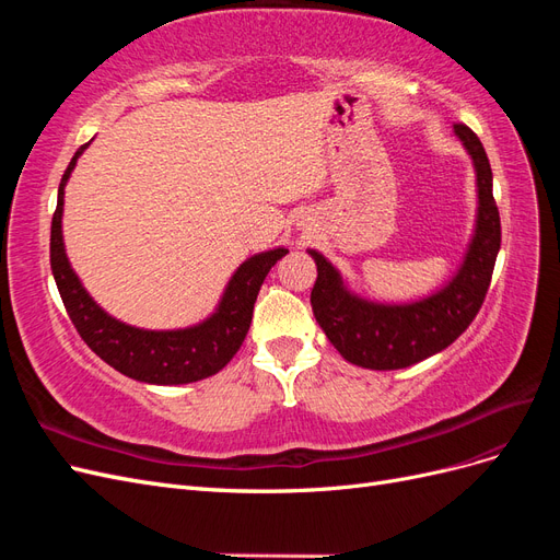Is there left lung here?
<instances>
[{
	"instance_id": "1",
	"label": "left lung",
	"mask_w": 560,
	"mask_h": 560,
	"mask_svg": "<svg viewBox=\"0 0 560 560\" xmlns=\"http://www.w3.org/2000/svg\"><path fill=\"white\" fill-rule=\"evenodd\" d=\"M453 128L477 167L479 217L460 273L442 292L409 306H378L343 290L336 268L319 252L311 249L317 264V280L311 292L315 319L331 346L352 364L387 371L428 360L448 348L483 306L502 241L493 173L477 132L465 124Z\"/></svg>"
}]
</instances>
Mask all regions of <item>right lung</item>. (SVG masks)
<instances>
[{
	"instance_id": "obj_1",
	"label": "right lung",
	"mask_w": 560,
	"mask_h": 560,
	"mask_svg": "<svg viewBox=\"0 0 560 560\" xmlns=\"http://www.w3.org/2000/svg\"><path fill=\"white\" fill-rule=\"evenodd\" d=\"M89 144H81L60 179L58 208L50 222V270L79 336L100 360H105L124 376L154 385H182L214 376L222 371L243 346L254 301L261 290L268 270L282 259L287 249L278 247L247 259L231 278L219 311L191 329L179 331H144L109 317L83 290L62 245V196L65 182L74 171V163Z\"/></svg>"
}]
</instances>
